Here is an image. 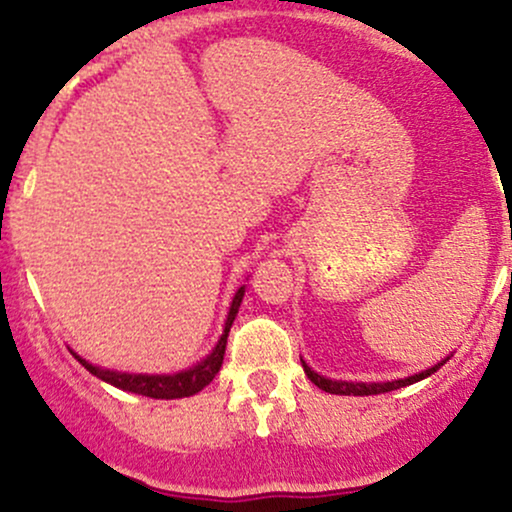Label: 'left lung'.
<instances>
[{"label":"left lung","mask_w":512,"mask_h":512,"mask_svg":"<svg viewBox=\"0 0 512 512\" xmlns=\"http://www.w3.org/2000/svg\"><path fill=\"white\" fill-rule=\"evenodd\" d=\"M449 359V357H447ZM447 359H442L440 364H435V367L425 369V372H418L413 376H406V379H396V381H376V384H364V381H335V379H325V376H320L318 372H313L311 367H308L306 362L301 359L303 364V372H306L308 379L313 381V384L318 386V389H323L325 393H338V396H376V393H389V391H396V389H403V386H411L415 381L425 379V376L435 374L437 369L442 367V364L447 362Z\"/></svg>","instance_id":"left-lung-1"}]
</instances>
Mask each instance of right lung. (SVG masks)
Wrapping results in <instances>:
<instances>
[{
	"mask_svg": "<svg viewBox=\"0 0 512 512\" xmlns=\"http://www.w3.org/2000/svg\"><path fill=\"white\" fill-rule=\"evenodd\" d=\"M245 296V286H240L235 291L233 303H230V311L226 318V328H223L221 340L216 342L213 352L206 359H201L199 364H194L192 369H184V372L177 374H128V372H114V369H101L89 364L87 359H82L80 355H72L77 357V362L87 369L89 374H94L97 379L106 381V384L116 386L121 391H131V393H140V396H148V398H184V396H194L199 393L204 386H209L213 381V376L218 374L223 364V355H226V342H228V333H230V325H233L235 316H238V308L243 303Z\"/></svg>",
	"mask_w": 512,
	"mask_h": 512,
	"instance_id": "obj_1",
	"label": "right lung"
}]
</instances>
